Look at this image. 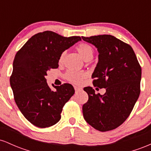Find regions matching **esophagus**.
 Returning <instances> with one entry per match:
<instances>
[{
	"label": "esophagus",
	"instance_id": "34e87169",
	"mask_svg": "<svg viewBox=\"0 0 151 151\" xmlns=\"http://www.w3.org/2000/svg\"><path fill=\"white\" fill-rule=\"evenodd\" d=\"M74 90H75L76 92H78V91H81V88H79V87H77V86H74Z\"/></svg>",
	"mask_w": 151,
	"mask_h": 151
}]
</instances>
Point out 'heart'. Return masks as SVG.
<instances>
[{"label":"heart","mask_w":151,"mask_h":151,"mask_svg":"<svg viewBox=\"0 0 151 151\" xmlns=\"http://www.w3.org/2000/svg\"><path fill=\"white\" fill-rule=\"evenodd\" d=\"M77 50L81 57L84 59L85 61H89L93 58V50L91 45L86 44V43H81L77 46ZM66 52H64L60 55L59 59V62L62 63L65 59ZM66 79L70 82L74 84H81L84 79L86 78V74L83 72H78L74 70H68L65 74Z\"/></svg>","instance_id":"1"}]
</instances>
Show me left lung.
Wrapping results in <instances>:
<instances>
[{"label":"left lung","mask_w":151,"mask_h":151,"mask_svg":"<svg viewBox=\"0 0 151 151\" xmlns=\"http://www.w3.org/2000/svg\"><path fill=\"white\" fill-rule=\"evenodd\" d=\"M81 38L97 48L99 61L91 77L93 86L106 89L101 95L91 86L84 88L89 99L82 106L83 116L98 131L115 129L129 116L138 100L141 67L132 47L114 36Z\"/></svg>","instance_id":"obj_1"}]
</instances>
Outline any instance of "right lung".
I'll list each match as a JSON object with an SVG mask.
<instances>
[{"label":"right lung","instance_id":"right-lung-1","mask_svg":"<svg viewBox=\"0 0 151 151\" xmlns=\"http://www.w3.org/2000/svg\"><path fill=\"white\" fill-rule=\"evenodd\" d=\"M79 36L66 37L52 31L31 37L15 56L10 84L18 109L27 121L39 128L55 125L61 119L62 108L74 93L70 84L54 86L45 76L58 68L60 55L81 40Z\"/></svg>","mask_w":151,"mask_h":151}]
</instances>
